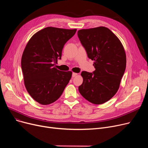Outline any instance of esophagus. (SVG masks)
I'll list each match as a JSON object with an SVG mask.
<instances>
[{
  "mask_svg": "<svg viewBox=\"0 0 148 148\" xmlns=\"http://www.w3.org/2000/svg\"><path fill=\"white\" fill-rule=\"evenodd\" d=\"M77 75H78V74H77V73H73V77L77 76Z\"/></svg>",
  "mask_w": 148,
  "mask_h": 148,
  "instance_id": "obj_1",
  "label": "esophagus"
}]
</instances>
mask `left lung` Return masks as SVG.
<instances>
[{"label": "left lung", "instance_id": "obj_1", "mask_svg": "<svg viewBox=\"0 0 148 148\" xmlns=\"http://www.w3.org/2000/svg\"><path fill=\"white\" fill-rule=\"evenodd\" d=\"M77 34L95 68L93 73L82 72L79 92L91 103L103 104L119 89L126 68L125 50L117 36L104 26L81 29Z\"/></svg>", "mask_w": 148, "mask_h": 148}]
</instances>
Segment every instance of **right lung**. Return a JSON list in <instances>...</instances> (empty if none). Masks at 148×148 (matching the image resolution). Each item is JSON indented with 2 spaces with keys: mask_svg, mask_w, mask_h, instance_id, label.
I'll list each match as a JSON object with an SVG mask.
<instances>
[{
  "mask_svg": "<svg viewBox=\"0 0 148 148\" xmlns=\"http://www.w3.org/2000/svg\"><path fill=\"white\" fill-rule=\"evenodd\" d=\"M76 30L47 27L35 33L26 44L21 60L23 79L29 94L38 103L56 101L71 79L72 71H59L54 65Z\"/></svg>",
  "mask_w": 148,
  "mask_h": 148,
  "instance_id": "right-lung-1",
  "label": "right lung"
}]
</instances>
